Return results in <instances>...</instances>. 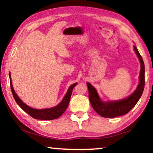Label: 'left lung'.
I'll list each match as a JSON object with an SVG mask.
<instances>
[{
    "label": "left lung",
    "instance_id": "8db88e82",
    "mask_svg": "<svg viewBox=\"0 0 153 153\" xmlns=\"http://www.w3.org/2000/svg\"><path fill=\"white\" fill-rule=\"evenodd\" d=\"M135 53L141 62L139 74V83L137 89L128 97L118 101L103 102L100 100L96 89L90 83H86L88 89V97L93 109L100 116L104 118H115L128 113L134 106L141 97L145 85V66L141 56L137 48L134 46Z\"/></svg>",
    "mask_w": 153,
    "mask_h": 153
}]
</instances>
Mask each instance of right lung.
<instances>
[{"mask_svg": "<svg viewBox=\"0 0 153 153\" xmlns=\"http://www.w3.org/2000/svg\"><path fill=\"white\" fill-rule=\"evenodd\" d=\"M10 76V87H11L12 93L13 95V97L15 100V101L19 106L26 112L27 114L30 115L31 117H33L35 119H38V120H53V119H56L61 116L63 113L65 111V110L68 108L69 102H70L71 95H72V90L77 85V83H75L70 87L69 88L68 92H67L66 95L61 102L57 106H54V107L49 108H45V109H35V108H33L26 105L24 102L22 101V100L18 97L16 93L14 91L12 86V83L11 80V76H10V73L9 74Z\"/></svg>", "mask_w": 153, "mask_h": 153, "instance_id": "1", "label": "right lung"}]
</instances>
